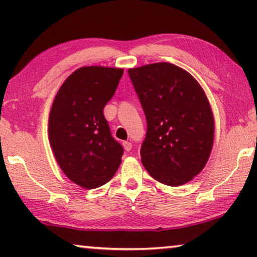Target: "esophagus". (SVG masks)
Masks as SVG:
<instances>
[{
  "label": "esophagus",
  "instance_id": "1",
  "mask_svg": "<svg viewBox=\"0 0 257 257\" xmlns=\"http://www.w3.org/2000/svg\"><path fill=\"white\" fill-rule=\"evenodd\" d=\"M122 145H123V149H124V151H127V152H129L130 150H132V147H133L132 143H130V142H123V143H122Z\"/></svg>",
  "mask_w": 257,
  "mask_h": 257
}]
</instances>
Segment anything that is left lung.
<instances>
[{
  "label": "left lung",
  "mask_w": 257,
  "mask_h": 257,
  "mask_svg": "<svg viewBox=\"0 0 257 257\" xmlns=\"http://www.w3.org/2000/svg\"><path fill=\"white\" fill-rule=\"evenodd\" d=\"M147 121L142 163L152 178L178 187L205 167L214 141L206 94L188 71L159 62L129 69Z\"/></svg>",
  "instance_id": "8db88e82"
}]
</instances>
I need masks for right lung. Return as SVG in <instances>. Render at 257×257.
Masks as SVG:
<instances>
[{
    "mask_svg": "<svg viewBox=\"0 0 257 257\" xmlns=\"http://www.w3.org/2000/svg\"><path fill=\"white\" fill-rule=\"evenodd\" d=\"M123 69L81 67L56 93L49 116V139L62 172L86 189L112 179L123 149L111 136L103 110L118 87Z\"/></svg>",
    "mask_w": 257,
    "mask_h": 257,
    "instance_id": "1",
    "label": "right lung"
}]
</instances>
